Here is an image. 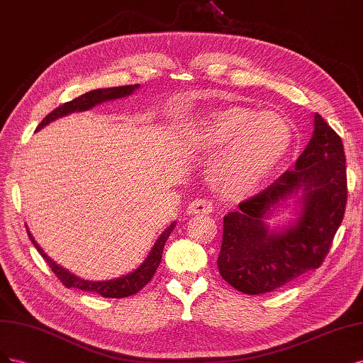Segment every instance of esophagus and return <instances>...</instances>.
Masks as SVG:
<instances>
[{
  "label": "esophagus",
  "instance_id": "1",
  "mask_svg": "<svg viewBox=\"0 0 363 363\" xmlns=\"http://www.w3.org/2000/svg\"><path fill=\"white\" fill-rule=\"evenodd\" d=\"M213 202L206 201V199H196V201H193L189 208H186V214H209L213 213Z\"/></svg>",
  "mask_w": 363,
  "mask_h": 363
}]
</instances>
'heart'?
<instances>
[{
    "label": "heart",
    "mask_w": 363,
    "mask_h": 363,
    "mask_svg": "<svg viewBox=\"0 0 363 363\" xmlns=\"http://www.w3.org/2000/svg\"><path fill=\"white\" fill-rule=\"evenodd\" d=\"M186 134L197 149L221 150L209 173L216 189L230 199L258 189L288 152L292 137L289 123L280 114L245 107L203 114Z\"/></svg>",
    "instance_id": "heart-1"
}]
</instances>
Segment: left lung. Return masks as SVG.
<instances>
[{"label":"left lung","instance_id":"obj_1","mask_svg":"<svg viewBox=\"0 0 363 363\" xmlns=\"http://www.w3.org/2000/svg\"><path fill=\"white\" fill-rule=\"evenodd\" d=\"M313 126L294 170H286L225 216L218 272L244 294L272 292L318 268L342 223L347 205L344 145L318 113ZM292 196L299 205V217L282 230L270 231L264 218Z\"/></svg>","mask_w":363,"mask_h":363}]
</instances>
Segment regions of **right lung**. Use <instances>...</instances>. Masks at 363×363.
I'll return each mask as SVG.
<instances>
[{
    "mask_svg": "<svg viewBox=\"0 0 363 363\" xmlns=\"http://www.w3.org/2000/svg\"><path fill=\"white\" fill-rule=\"evenodd\" d=\"M138 84L134 86H121V87H108V89H96V90H90L84 95H81L78 98H75L74 101H69L60 107H57L54 111H51L46 118L39 123L38 131L42 130L45 125H48L50 122L63 118V116H67L71 113H79V111H86L95 107L98 104H102L105 101H113V99H121L125 96H130L131 93L138 89ZM174 225L177 221L173 223L161 233L158 237V240L155 241L154 247H152L150 253L147 255V258L145 259V262L140 265L137 270H134L133 273L118 277V279H111V280H98V282H91V280H84L75 274H72L71 272L65 270L63 267L57 265L48 255H46L40 245L36 242V240L33 238L31 232L27 228V233L30 240L33 241L34 247L38 249V252L43 256V259L48 262L50 268L54 272V274L60 279V282L66 286V288H78L81 291L86 292H95V294H99L105 298H122V297H130L133 294H137V292L142 289L146 284H149V280L154 277L157 268L161 262L162 258V250H164V244L169 238V235L172 233V230L174 229Z\"/></svg>",
    "mask_w": 363,
    "mask_h": 363,
    "instance_id": "right-lung-1",
    "label": "right lung"
}]
</instances>
